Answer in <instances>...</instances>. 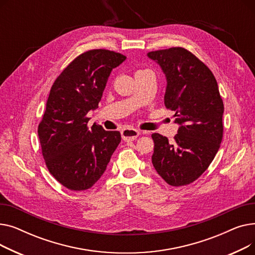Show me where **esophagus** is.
<instances>
[{
  "mask_svg": "<svg viewBox=\"0 0 255 255\" xmlns=\"http://www.w3.org/2000/svg\"><path fill=\"white\" fill-rule=\"evenodd\" d=\"M139 135V131L133 128H127L122 131V138L125 141H133Z\"/></svg>",
  "mask_w": 255,
  "mask_h": 255,
  "instance_id": "34e87169",
  "label": "esophagus"
}]
</instances>
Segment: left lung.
I'll use <instances>...</instances> for the list:
<instances>
[{
	"label": "left lung",
	"instance_id": "left-lung-1",
	"mask_svg": "<svg viewBox=\"0 0 255 255\" xmlns=\"http://www.w3.org/2000/svg\"><path fill=\"white\" fill-rule=\"evenodd\" d=\"M166 77L164 104L175 112L178 134L153 133L152 163L170 186L193 183L207 170L223 137V101L216 78L198 58L183 47L150 51Z\"/></svg>",
	"mask_w": 255,
	"mask_h": 255
}]
</instances>
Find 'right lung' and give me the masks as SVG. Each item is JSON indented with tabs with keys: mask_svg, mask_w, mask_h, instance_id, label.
Listing matches in <instances>:
<instances>
[{
	"mask_svg": "<svg viewBox=\"0 0 255 255\" xmlns=\"http://www.w3.org/2000/svg\"><path fill=\"white\" fill-rule=\"evenodd\" d=\"M126 60L122 53L92 49L76 57L53 83L38 136L50 175L66 188L87 190L95 184L121 141L119 131L88 127L112 70Z\"/></svg>",
	"mask_w": 255,
	"mask_h": 255,
	"instance_id": "right-lung-1",
	"label": "right lung"
}]
</instances>
